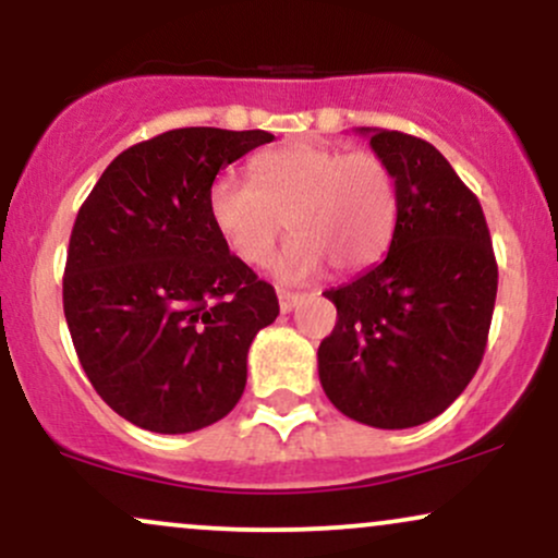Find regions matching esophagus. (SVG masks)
Here are the masks:
<instances>
[{
	"instance_id": "obj_1",
	"label": "esophagus",
	"mask_w": 558,
	"mask_h": 558,
	"mask_svg": "<svg viewBox=\"0 0 558 558\" xmlns=\"http://www.w3.org/2000/svg\"><path fill=\"white\" fill-rule=\"evenodd\" d=\"M301 301L299 293H291V291H278V304H280V312H291L293 306H296Z\"/></svg>"
}]
</instances>
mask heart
<instances>
[{"instance_id":"obj_1","label":"heart","mask_w":558,"mask_h":558,"mask_svg":"<svg viewBox=\"0 0 558 558\" xmlns=\"http://www.w3.org/2000/svg\"><path fill=\"white\" fill-rule=\"evenodd\" d=\"M254 181L217 175L207 194L209 220L235 257L265 265L288 226L296 233L275 257L280 280L299 283L325 267L360 272L393 241L399 194L388 165L373 151L293 141L252 162Z\"/></svg>"}]
</instances>
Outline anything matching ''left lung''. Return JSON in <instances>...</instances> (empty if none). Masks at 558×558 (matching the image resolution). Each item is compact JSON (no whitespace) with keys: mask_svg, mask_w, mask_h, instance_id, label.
Listing matches in <instances>:
<instances>
[{"mask_svg":"<svg viewBox=\"0 0 558 558\" xmlns=\"http://www.w3.org/2000/svg\"><path fill=\"white\" fill-rule=\"evenodd\" d=\"M360 133L393 175L399 220L386 259L325 291L338 323L317 369L345 417L403 430L446 412L475 377L498 267L477 196L433 144L383 128Z\"/></svg>","mask_w":558,"mask_h":558,"instance_id":"obj_1","label":"left lung"}]
</instances>
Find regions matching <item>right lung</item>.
I'll return each mask as SVG.
<instances>
[{"mask_svg": "<svg viewBox=\"0 0 558 558\" xmlns=\"http://www.w3.org/2000/svg\"><path fill=\"white\" fill-rule=\"evenodd\" d=\"M267 131L178 128L101 172L70 235L62 306L88 380L151 433L222 420L246 388L275 288L230 254L209 220L217 172L270 144Z\"/></svg>", "mask_w": 558, "mask_h": 558, "instance_id": "add662e5", "label": "right lung"}]
</instances>
